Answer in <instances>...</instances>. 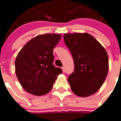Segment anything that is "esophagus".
Listing matches in <instances>:
<instances>
[{"instance_id": "1", "label": "esophagus", "mask_w": 121, "mask_h": 121, "mask_svg": "<svg viewBox=\"0 0 121 121\" xmlns=\"http://www.w3.org/2000/svg\"><path fill=\"white\" fill-rule=\"evenodd\" d=\"M62 70L63 73L65 72V67H62Z\"/></svg>"}]
</instances>
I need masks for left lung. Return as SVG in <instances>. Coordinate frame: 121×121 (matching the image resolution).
<instances>
[{"mask_svg": "<svg viewBox=\"0 0 121 121\" xmlns=\"http://www.w3.org/2000/svg\"><path fill=\"white\" fill-rule=\"evenodd\" d=\"M64 39L74 64V70L68 78L71 90L78 96H90L100 89L107 76L106 50L88 33H65Z\"/></svg>", "mask_w": 121, "mask_h": 121, "instance_id": "left-lung-1", "label": "left lung"}]
</instances>
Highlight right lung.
Returning <instances> with one entry per match:
<instances>
[{
    "instance_id": "1",
    "label": "right lung",
    "mask_w": 121,
    "mask_h": 121,
    "mask_svg": "<svg viewBox=\"0 0 121 121\" xmlns=\"http://www.w3.org/2000/svg\"><path fill=\"white\" fill-rule=\"evenodd\" d=\"M60 34L47 33L29 40L15 60V71L25 90L35 96L46 95L53 88L61 68L53 65V48L61 39Z\"/></svg>"
}]
</instances>
